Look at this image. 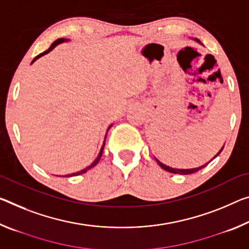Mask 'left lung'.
Segmentation results:
<instances>
[{
    "label": "left lung",
    "instance_id": "8db88e82",
    "mask_svg": "<svg viewBox=\"0 0 249 249\" xmlns=\"http://www.w3.org/2000/svg\"><path fill=\"white\" fill-rule=\"evenodd\" d=\"M197 42H199L198 39H196ZM223 148H224V146L222 147V149H220V151L217 153V155L215 156V157H217L220 154V152L223 151ZM214 157V159H215ZM156 160V159H155ZM156 161L157 163H159V165L160 166L163 168V169H165V171H167V172H169V173H173V174H180V175H188V174H193V173H196V172H198L199 169H202V168H204L205 166H206V165L210 163V161H208L207 164H205V165H203V166H200V167H197V168H191V169H178V168H172V167H169V166H166V165L165 164H163V163H160V161L159 160H156Z\"/></svg>",
    "mask_w": 249,
    "mask_h": 249
}]
</instances>
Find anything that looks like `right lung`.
<instances>
[{
	"mask_svg": "<svg viewBox=\"0 0 249 249\" xmlns=\"http://www.w3.org/2000/svg\"><path fill=\"white\" fill-rule=\"evenodd\" d=\"M65 41H68V39H65V38H58V39H56V41H55V42H53V44L50 46V49H49V50H47V51H45V52H43V53H41V54H39V55H37V56H36V57H35V58H34V60L32 61V63H33V62H35V61H36L38 57H41V56H43V55H45V54H47V53H49V52H51V51H52V50L54 49V47H55V46H56L57 44H60V43H62V42H65ZM110 127H112V125H110V126H109V127H108V129H109ZM107 132H108V131H107ZM105 139H106V136H105ZM104 146H105V142H104V144H103V146H102V148H101V151H100V153H98V156L96 157V160H94V161H93V163L89 165V166H88V167H86V168H84V169H82V171H80V172H77V173H73V174H70V175H65L64 177H71V176H77V175L84 174V173H86V172H88V171H89V169H90V168H92V167H94V166H95V165H96V164L98 163V160H101V156H102V154H103V149H104Z\"/></svg>",
	"mask_w": 249,
	"mask_h": 249,
	"instance_id": "obj_1",
	"label": "right lung"
}]
</instances>
